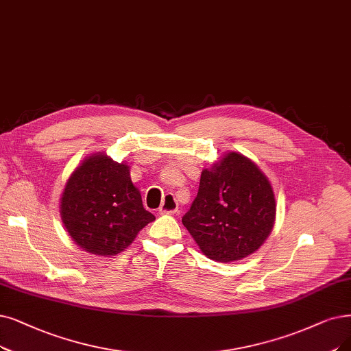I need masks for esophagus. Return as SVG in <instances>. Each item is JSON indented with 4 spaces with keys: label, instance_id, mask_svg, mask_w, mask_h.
Listing matches in <instances>:
<instances>
[{
    "label": "esophagus",
    "instance_id": "34e87169",
    "mask_svg": "<svg viewBox=\"0 0 351 351\" xmlns=\"http://www.w3.org/2000/svg\"><path fill=\"white\" fill-rule=\"evenodd\" d=\"M177 210H178V203H177L176 197L173 194H167L162 200V204L158 208V213L160 215H174Z\"/></svg>",
    "mask_w": 351,
    "mask_h": 351
}]
</instances>
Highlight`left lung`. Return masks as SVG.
Segmentation results:
<instances>
[{
	"label": "left lung",
	"instance_id": "8db88e82",
	"mask_svg": "<svg viewBox=\"0 0 351 351\" xmlns=\"http://www.w3.org/2000/svg\"><path fill=\"white\" fill-rule=\"evenodd\" d=\"M275 216L268 177L243 154L228 151L202 171L197 197L181 221L208 259L228 263L255 254Z\"/></svg>",
	"mask_w": 351,
	"mask_h": 351
}]
</instances>
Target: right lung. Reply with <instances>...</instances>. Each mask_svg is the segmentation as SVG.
Listing matches in <instances>:
<instances>
[{
    "label": "right lung",
    "mask_w": 351,
    "mask_h": 351,
    "mask_svg": "<svg viewBox=\"0 0 351 351\" xmlns=\"http://www.w3.org/2000/svg\"><path fill=\"white\" fill-rule=\"evenodd\" d=\"M127 162L102 152L83 160L66 181L60 217L72 241L97 256H115L127 249L156 216L144 208L141 193Z\"/></svg>",
    "instance_id": "right-lung-1"
}]
</instances>
